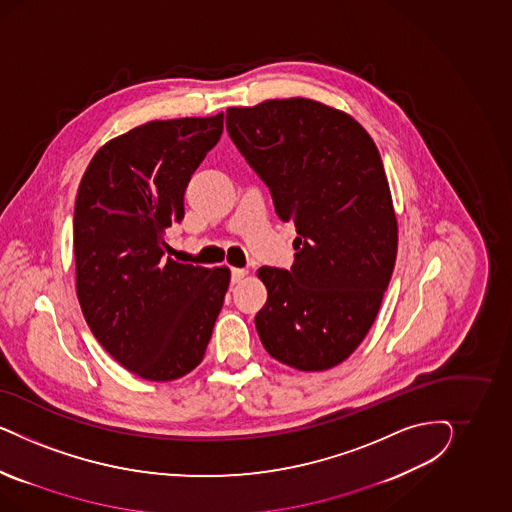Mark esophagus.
Here are the masks:
<instances>
[{
  "label": "esophagus",
  "instance_id": "esophagus-1",
  "mask_svg": "<svg viewBox=\"0 0 512 512\" xmlns=\"http://www.w3.org/2000/svg\"><path fill=\"white\" fill-rule=\"evenodd\" d=\"M233 283H240L242 279L246 278L248 276V270L246 268H233Z\"/></svg>",
  "mask_w": 512,
  "mask_h": 512
}]
</instances>
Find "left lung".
I'll list each match as a JSON object with an SVG mask.
<instances>
[{
	"label": "left lung",
	"mask_w": 512,
	"mask_h": 512,
	"mask_svg": "<svg viewBox=\"0 0 512 512\" xmlns=\"http://www.w3.org/2000/svg\"><path fill=\"white\" fill-rule=\"evenodd\" d=\"M227 131L298 233L291 270L257 272L268 291L259 338L291 368H334L372 328L396 263L379 150L355 118L304 97L231 107Z\"/></svg>",
	"instance_id": "8db88e82"
}]
</instances>
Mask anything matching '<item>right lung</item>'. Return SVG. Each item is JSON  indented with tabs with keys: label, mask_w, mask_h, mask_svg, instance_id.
<instances>
[{
	"label": "right lung",
	"mask_w": 512,
	"mask_h": 512,
	"mask_svg": "<svg viewBox=\"0 0 512 512\" xmlns=\"http://www.w3.org/2000/svg\"><path fill=\"white\" fill-rule=\"evenodd\" d=\"M223 133V112L155 120L109 140L78 186L77 296L105 351L148 381L201 364L231 270L165 259V231L184 219L191 174Z\"/></svg>",
	"instance_id": "right-lung-1"
}]
</instances>
